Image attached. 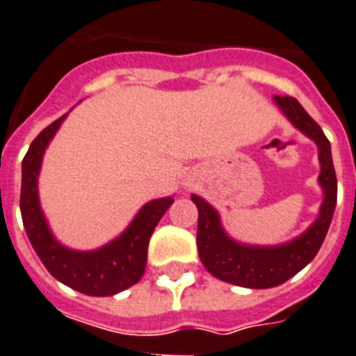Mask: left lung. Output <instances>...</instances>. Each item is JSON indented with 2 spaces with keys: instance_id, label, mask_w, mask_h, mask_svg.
Listing matches in <instances>:
<instances>
[{
  "instance_id": "1",
  "label": "left lung",
  "mask_w": 356,
  "mask_h": 356,
  "mask_svg": "<svg viewBox=\"0 0 356 356\" xmlns=\"http://www.w3.org/2000/svg\"><path fill=\"white\" fill-rule=\"evenodd\" d=\"M275 104L282 114L293 123V127L311 138L318 147V184L324 193V200L315 222L300 236L293 238L286 243L249 245V243L236 242L225 233L218 211L209 202H205L198 195L191 196L198 207L196 245L205 269L220 280L249 289L280 286L302 271L316 257L337 207V175L331 158L330 140L325 138L318 123L305 113V108L295 98L275 96Z\"/></svg>"
}]
</instances>
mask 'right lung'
<instances>
[{"label": "right lung", "instance_id": "1", "mask_svg": "<svg viewBox=\"0 0 356 356\" xmlns=\"http://www.w3.org/2000/svg\"><path fill=\"white\" fill-rule=\"evenodd\" d=\"M67 114L52 122L31 143L22 163V209L23 225L32 248L56 280L89 296H111L134 286L143 277L149 240L160 218L175 202L172 196L147 202L138 211L129 227L113 242L94 251L65 248L52 234L40 205L38 176L45 149L61 127Z\"/></svg>", "mask_w": 356, "mask_h": 356}]
</instances>
